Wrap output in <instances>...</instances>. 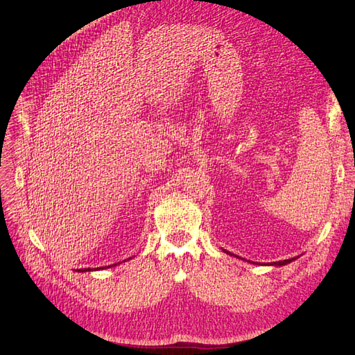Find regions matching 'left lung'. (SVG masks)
<instances>
[{
	"label": "left lung",
	"instance_id": "obj_1",
	"mask_svg": "<svg viewBox=\"0 0 355 355\" xmlns=\"http://www.w3.org/2000/svg\"><path fill=\"white\" fill-rule=\"evenodd\" d=\"M227 254H230L232 256V253L230 252H227V250H225ZM234 256V254H233ZM237 257V256H236ZM292 260H295V259H286V260H281V262H273V263H269V265H272V266H284V265H288V263H291Z\"/></svg>",
	"mask_w": 355,
	"mask_h": 355
}]
</instances>
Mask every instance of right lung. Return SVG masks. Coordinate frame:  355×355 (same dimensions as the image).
Returning <instances> with one entry per match:
<instances>
[{"label": "right lung", "mask_w": 355, "mask_h": 355, "mask_svg": "<svg viewBox=\"0 0 355 355\" xmlns=\"http://www.w3.org/2000/svg\"><path fill=\"white\" fill-rule=\"evenodd\" d=\"M110 266H115V265H110ZM110 266H105V269L110 268ZM99 269H103V268H99ZM89 270H92V269L90 268H87V269H78L76 272H89ZM95 270H98V269H95Z\"/></svg>", "instance_id": "add662e5"}]
</instances>
